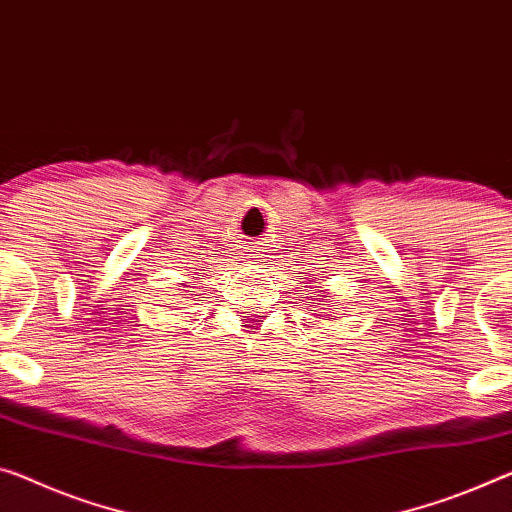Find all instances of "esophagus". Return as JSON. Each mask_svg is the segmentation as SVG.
<instances>
[{
  "label": "esophagus",
  "instance_id": "obj_1",
  "mask_svg": "<svg viewBox=\"0 0 512 512\" xmlns=\"http://www.w3.org/2000/svg\"><path fill=\"white\" fill-rule=\"evenodd\" d=\"M265 238L263 240H258V242H254V247H251V258H261L263 261V251H265Z\"/></svg>",
  "mask_w": 512,
  "mask_h": 512
}]
</instances>
